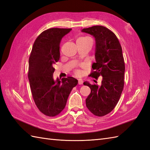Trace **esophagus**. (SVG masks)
Segmentation results:
<instances>
[{
  "instance_id": "obj_1",
  "label": "esophagus",
  "mask_w": 150,
  "mask_h": 150,
  "mask_svg": "<svg viewBox=\"0 0 150 150\" xmlns=\"http://www.w3.org/2000/svg\"><path fill=\"white\" fill-rule=\"evenodd\" d=\"M78 84H83V81H82L81 79H79V81H78Z\"/></svg>"
}]
</instances>
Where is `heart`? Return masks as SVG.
I'll return each mask as SVG.
<instances>
[{"label": "heart", "mask_w": 150, "mask_h": 150, "mask_svg": "<svg viewBox=\"0 0 150 150\" xmlns=\"http://www.w3.org/2000/svg\"><path fill=\"white\" fill-rule=\"evenodd\" d=\"M91 40V39L90 38L87 37H79V39L77 40V42H85V41L87 40Z\"/></svg>", "instance_id": "1"}]
</instances>
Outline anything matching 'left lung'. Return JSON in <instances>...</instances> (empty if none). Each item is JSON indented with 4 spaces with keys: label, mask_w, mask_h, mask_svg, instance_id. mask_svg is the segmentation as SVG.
Returning <instances> with one entry per match:
<instances>
[{
    "label": "left lung",
    "mask_w": 150,
    "mask_h": 150,
    "mask_svg": "<svg viewBox=\"0 0 150 150\" xmlns=\"http://www.w3.org/2000/svg\"><path fill=\"white\" fill-rule=\"evenodd\" d=\"M82 32L90 34L95 39V60L90 77H103L100 86L84 82L91 89L86 104L91 112L98 117L110 113L119 100L124 84V65L122 47L117 36L103 26L84 28Z\"/></svg>",
    "instance_id": "1"
}]
</instances>
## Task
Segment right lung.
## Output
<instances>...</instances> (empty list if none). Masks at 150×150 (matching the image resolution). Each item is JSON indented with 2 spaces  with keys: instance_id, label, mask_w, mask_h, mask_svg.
I'll use <instances>...</instances> for the list:
<instances>
[{
  "instance_id": "add662e5",
  "label": "right lung",
  "mask_w": 150,
  "mask_h": 150,
  "mask_svg": "<svg viewBox=\"0 0 150 150\" xmlns=\"http://www.w3.org/2000/svg\"><path fill=\"white\" fill-rule=\"evenodd\" d=\"M71 28H50L41 33L33 44L29 58L30 88L35 103L45 115L55 117L64 109L77 79L68 77L54 81L53 65L60 58V43Z\"/></svg>"
}]
</instances>
